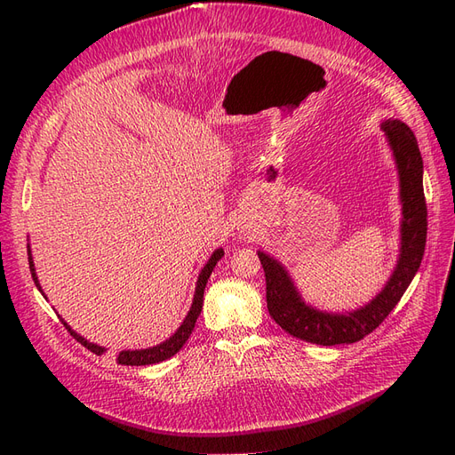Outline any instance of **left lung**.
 Here are the masks:
<instances>
[{"mask_svg": "<svg viewBox=\"0 0 455 455\" xmlns=\"http://www.w3.org/2000/svg\"><path fill=\"white\" fill-rule=\"evenodd\" d=\"M381 131L398 174V199L403 204L401 243L387 283L368 304L349 311L319 309L304 299L292 275L277 258L258 251L266 271L267 311L284 332L316 346L355 343L376 330L403 298L416 277L427 239V206L423 196V159L414 132L403 121L383 119Z\"/></svg>", "mask_w": 455, "mask_h": 455, "instance_id": "1", "label": "left lung"}]
</instances>
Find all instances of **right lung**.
<instances>
[{
	"instance_id": "1",
	"label": "right lung",
	"mask_w": 455,
	"mask_h": 455,
	"mask_svg": "<svg viewBox=\"0 0 455 455\" xmlns=\"http://www.w3.org/2000/svg\"><path fill=\"white\" fill-rule=\"evenodd\" d=\"M224 256V249H216L209 261L203 266L199 277H197V284H196V292H194V301H191V307L186 315V319L182 321V324L178 326L176 332L167 338L164 341L157 343V346L154 347H146V349H125L121 351L119 356H117V363L123 364V366H146V364H157V363H163L171 359V356H174L178 351H180L184 347V343L188 341L191 330L196 328V323H197V316L201 315V309H203V294H204V286H206V281H209L212 269L216 267V264L220 259H222ZM28 261H30V271H32V279L37 286V291L45 296L44 288H41L39 284V279H37V273H36V266H34V258H32V249H30V243H28ZM62 319V316H60ZM64 326L68 328V332H70L81 346H85L89 351H92L94 355H102L106 351V347L102 346H96V343L85 339L84 336H79L76 330H72V326L68 324L64 319H62Z\"/></svg>"
}]
</instances>
